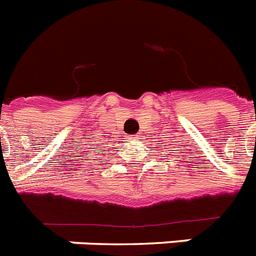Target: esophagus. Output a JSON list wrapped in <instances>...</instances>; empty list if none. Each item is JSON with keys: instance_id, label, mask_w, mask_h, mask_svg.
<instances>
[{"instance_id": "obj_1", "label": "esophagus", "mask_w": 256, "mask_h": 256, "mask_svg": "<svg viewBox=\"0 0 256 256\" xmlns=\"http://www.w3.org/2000/svg\"><path fill=\"white\" fill-rule=\"evenodd\" d=\"M138 138H140V134H134V136H130V140H138Z\"/></svg>"}]
</instances>
